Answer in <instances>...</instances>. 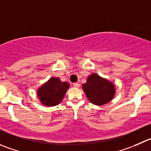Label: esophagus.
<instances>
[{
    "instance_id": "1",
    "label": "esophagus",
    "mask_w": 151,
    "mask_h": 151,
    "mask_svg": "<svg viewBox=\"0 0 151 151\" xmlns=\"http://www.w3.org/2000/svg\"><path fill=\"white\" fill-rule=\"evenodd\" d=\"M73 86H74L75 87H79L80 84H78V83H74V84H73Z\"/></svg>"
}]
</instances>
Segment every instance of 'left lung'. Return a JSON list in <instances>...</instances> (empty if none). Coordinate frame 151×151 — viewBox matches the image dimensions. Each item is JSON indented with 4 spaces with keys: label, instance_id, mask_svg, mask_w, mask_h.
<instances>
[{
    "label": "left lung",
    "instance_id": "1",
    "mask_svg": "<svg viewBox=\"0 0 151 151\" xmlns=\"http://www.w3.org/2000/svg\"><path fill=\"white\" fill-rule=\"evenodd\" d=\"M82 89L87 99L95 105H103L110 102L114 97V84L96 73L90 75Z\"/></svg>",
    "mask_w": 151,
    "mask_h": 151
}]
</instances>
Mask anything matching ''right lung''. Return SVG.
Here are the masks:
<instances>
[{
    "label": "right lung",
    "instance_id": "right-lung-1",
    "mask_svg": "<svg viewBox=\"0 0 151 151\" xmlns=\"http://www.w3.org/2000/svg\"><path fill=\"white\" fill-rule=\"evenodd\" d=\"M70 87L67 82H62L58 78H50L38 89V98L44 105L53 107L60 104Z\"/></svg>",
    "mask_w": 151,
    "mask_h": 151
}]
</instances>
